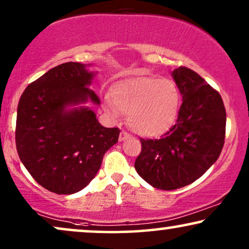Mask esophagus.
I'll return each instance as SVG.
<instances>
[{
  "label": "esophagus",
  "instance_id": "1",
  "mask_svg": "<svg viewBox=\"0 0 249 249\" xmlns=\"http://www.w3.org/2000/svg\"><path fill=\"white\" fill-rule=\"evenodd\" d=\"M127 138H130V134H128L127 132L122 131V132H121V134H119V141H124V140H126Z\"/></svg>",
  "mask_w": 249,
  "mask_h": 249
}]
</instances>
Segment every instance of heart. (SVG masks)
Wrapping results in <instances>:
<instances>
[{"label":"heart","instance_id":"1","mask_svg":"<svg viewBox=\"0 0 249 249\" xmlns=\"http://www.w3.org/2000/svg\"><path fill=\"white\" fill-rule=\"evenodd\" d=\"M106 105L114 118L119 112L127 115L128 126L135 133L152 137L169 130L175 123L180 93L168 78H134L116 84Z\"/></svg>","mask_w":249,"mask_h":249}]
</instances>
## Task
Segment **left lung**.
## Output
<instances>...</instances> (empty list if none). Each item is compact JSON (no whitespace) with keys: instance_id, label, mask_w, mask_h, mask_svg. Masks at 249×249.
I'll list each match as a JSON object with an SVG mask.
<instances>
[{"instance_id":"8db88e82","label":"left lung","mask_w":249,"mask_h":249,"mask_svg":"<svg viewBox=\"0 0 249 249\" xmlns=\"http://www.w3.org/2000/svg\"><path fill=\"white\" fill-rule=\"evenodd\" d=\"M182 96L176 124L160 139H143L134 168L153 187L172 191L199 179L224 146L226 111L219 93L196 72H172Z\"/></svg>"}]
</instances>
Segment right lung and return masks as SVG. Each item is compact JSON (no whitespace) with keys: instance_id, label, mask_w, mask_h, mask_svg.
Segmentation results:
<instances>
[{"instance_id":"add662e5","label":"right lung","mask_w":249,"mask_h":249,"mask_svg":"<svg viewBox=\"0 0 249 249\" xmlns=\"http://www.w3.org/2000/svg\"><path fill=\"white\" fill-rule=\"evenodd\" d=\"M93 72L77 62L50 69L25 88L17 109L16 147L37 184L56 194H73L87 186L103 156L118 141V127H103L93 110L67 109L90 100Z\"/></svg>"}]
</instances>
